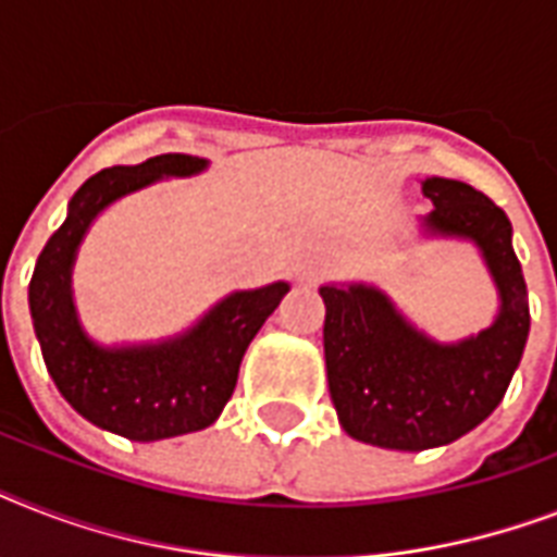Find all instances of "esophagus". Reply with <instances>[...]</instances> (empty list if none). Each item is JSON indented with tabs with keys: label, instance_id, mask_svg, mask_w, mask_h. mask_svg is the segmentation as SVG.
Returning <instances> with one entry per match:
<instances>
[{
	"label": "esophagus",
	"instance_id": "obj_1",
	"mask_svg": "<svg viewBox=\"0 0 557 557\" xmlns=\"http://www.w3.org/2000/svg\"><path fill=\"white\" fill-rule=\"evenodd\" d=\"M323 271H326V262L312 257V260H306L297 265V280H300V283H314V280L321 277Z\"/></svg>",
	"mask_w": 557,
	"mask_h": 557
}]
</instances>
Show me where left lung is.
Returning a JSON list of instances; mask_svg holds the SVG:
<instances>
[{
	"instance_id": "8db88e82",
	"label": "left lung",
	"mask_w": 557,
	"mask_h": 557,
	"mask_svg": "<svg viewBox=\"0 0 557 557\" xmlns=\"http://www.w3.org/2000/svg\"><path fill=\"white\" fill-rule=\"evenodd\" d=\"M422 193L433 201L416 219L422 236L474 245L497 288V314L476 335L436 341L379 286H321L332 405L341 428L375 448L428 450L474 431L506 396L529 338L527 280L509 216L466 182L431 176Z\"/></svg>"
}]
</instances>
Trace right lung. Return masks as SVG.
Instances as JSON below:
<instances>
[{"label": "right lung", "mask_w": 557, "mask_h": 557, "mask_svg": "<svg viewBox=\"0 0 557 557\" xmlns=\"http://www.w3.org/2000/svg\"><path fill=\"white\" fill-rule=\"evenodd\" d=\"M208 164L199 156L164 152L86 178L30 277V321L57 389L83 419L133 442L170 440L216 422L236 387L245 349L292 288L277 280L231 292L185 332L161 341L100 344L86 332L74 304L72 271L91 222L129 193L161 178L199 176Z\"/></svg>", "instance_id": "add662e5"}]
</instances>
